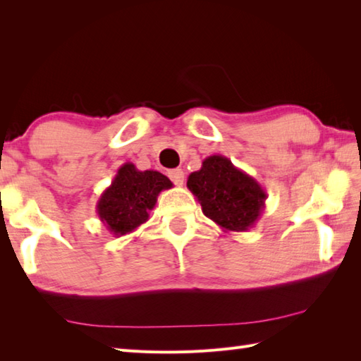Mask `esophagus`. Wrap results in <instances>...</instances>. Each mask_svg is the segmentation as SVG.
<instances>
[{
    "label": "esophagus",
    "instance_id": "34e87169",
    "mask_svg": "<svg viewBox=\"0 0 361 361\" xmlns=\"http://www.w3.org/2000/svg\"><path fill=\"white\" fill-rule=\"evenodd\" d=\"M168 178L173 180L174 185L182 187L183 185V180H185V174H183V171L179 170V168H176V170L168 171Z\"/></svg>",
    "mask_w": 361,
    "mask_h": 361
}]
</instances>
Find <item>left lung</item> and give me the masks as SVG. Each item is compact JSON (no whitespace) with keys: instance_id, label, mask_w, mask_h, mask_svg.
Here are the masks:
<instances>
[{"instance_id":"obj_1","label":"left lung","mask_w":361,"mask_h":361,"mask_svg":"<svg viewBox=\"0 0 361 361\" xmlns=\"http://www.w3.org/2000/svg\"><path fill=\"white\" fill-rule=\"evenodd\" d=\"M187 187L202 213L224 231L250 230L266 208L267 193L259 182L221 154L204 159L201 170L188 176Z\"/></svg>"}]
</instances>
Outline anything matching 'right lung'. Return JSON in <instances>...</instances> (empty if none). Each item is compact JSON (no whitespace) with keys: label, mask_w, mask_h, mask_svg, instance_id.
<instances>
[{"label":"right lung","mask_w":361,"mask_h":361,"mask_svg":"<svg viewBox=\"0 0 361 361\" xmlns=\"http://www.w3.org/2000/svg\"><path fill=\"white\" fill-rule=\"evenodd\" d=\"M171 187V180L162 173L139 171L134 164L126 162L102 193L97 214L109 233L117 238L128 235L148 221L160 191Z\"/></svg>","instance_id":"add662e5"}]
</instances>
